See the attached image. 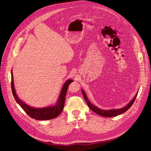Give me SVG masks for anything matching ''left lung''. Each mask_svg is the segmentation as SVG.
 <instances>
[{
	"label": "left lung",
	"instance_id": "obj_1",
	"mask_svg": "<svg viewBox=\"0 0 151 151\" xmlns=\"http://www.w3.org/2000/svg\"><path fill=\"white\" fill-rule=\"evenodd\" d=\"M82 93H83V95L84 98L86 102L87 103V104H88L89 108L93 111L95 112L96 113H97L98 115H99L100 116H102L113 117V116H118L119 115H121V114L127 111L128 109H129L132 106V105L133 104L134 101L135 100L137 96L138 93L136 94L134 98L131 100L130 102L129 103V104H128L125 107L122 108L120 109H100V108L96 107L92 103H91V102L89 101V99L86 96V94L85 93L83 89H82Z\"/></svg>",
	"mask_w": 151,
	"mask_h": 151
}]
</instances>
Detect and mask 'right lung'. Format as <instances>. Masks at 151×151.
Segmentation results:
<instances>
[{
  "mask_svg": "<svg viewBox=\"0 0 151 151\" xmlns=\"http://www.w3.org/2000/svg\"><path fill=\"white\" fill-rule=\"evenodd\" d=\"M73 80L68 79L63 84L62 88L60 91V94L59 95L57 103L53 106H49L45 108H34L31 107L29 105L26 104L18 98L16 94V90L14 86L13 81V74L11 71V88L12 92L16 102L19 104V106L24 109V111L28 114V115L36 120H51L53 118H56L62 113L64 106L65 98L67 91L68 88V86L71 83H72Z\"/></svg>",
  "mask_w": 151,
  "mask_h": 151,
  "instance_id": "right-lung-1",
  "label": "right lung"
}]
</instances>
